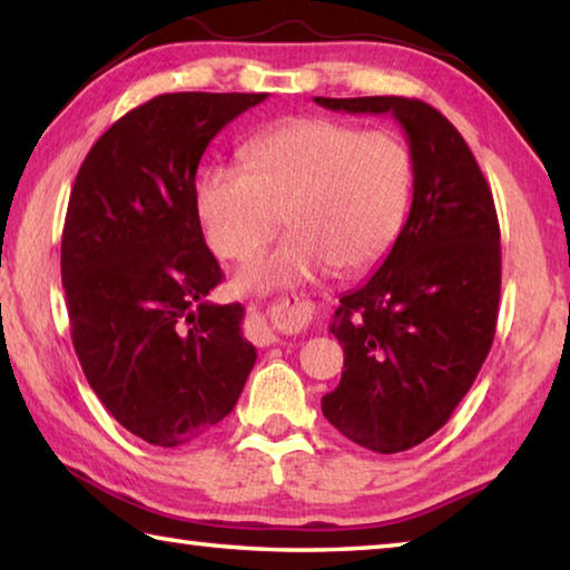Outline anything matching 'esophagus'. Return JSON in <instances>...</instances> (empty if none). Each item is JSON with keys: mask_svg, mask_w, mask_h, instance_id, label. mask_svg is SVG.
<instances>
[{"mask_svg": "<svg viewBox=\"0 0 570 570\" xmlns=\"http://www.w3.org/2000/svg\"><path fill=\"white\" fill-rule=\"evenodd\" d=\"M308 320V312L304 308L302 298L294 302H276L268 306H254L248 312L246 334L248 340L258 346H268L278 342V332L282 330H302Z\"/></svg>", "mask_w": 570, "mask_h": 570, "instance_id": "34e87169", "label": "esophagus"}]
</instances>
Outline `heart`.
<instances>
[{
    "instance_id": "heart-1",
    "label": "heart",
    "mask_w": 570,
    "mask_h": 570,
    "mask_svg": "<svg viewBox=\"0 0 570 570\" xmlns=\"http://www.w3.org/2000/svg\"><path fill=\"white\" fill-rule=\"evenodd\" d=\"M244 168L210 166L196 206L210 248L248 262L286 216L292 228L272 254L238 276L248 292H272L377 266L407 218L414 163L400 135L334 118H294L258 132Z\"/></svg>"
}]
</instances>
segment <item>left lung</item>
<instances>
[{"label":"left lung","instance_id":"1","mask_svg":"<svg viewBox=\"0 0 570 570\" xmlns=\"http://www.w3.org/2000/svg\"><path fill=\"white\" fill-rule=\"evenodd\" d=\"M344 112H390L407 132V224L370 282L340 298L330 332L344 350L322 412L346 440L392 455L450 420L495 340L500 226L493 193L455 125L432 105L316 98Z\"/></svg>","mask_w":570,"mask_h":570}]
</instances>
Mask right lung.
I'll return each instance as SVG.
<instances>
[{
    "mask_svg": "<svg viewBox=\"0 0 570 570\" xmlns=\"http://www.w3.org/2000/svg\"><path fill=\"white\" fill-rule=\"evenodd\" d=\"M268 92H168L125 112L77 170L62 228V286L77 360L135 438L180 448L236 407L256 350L196 206L216 132Z\"/></svg>",
    "mask_w": 570,
    "mask_h": 570,
    "instance_id": "right-lung-1",
    "label": "right lung"
}]
</instances>
